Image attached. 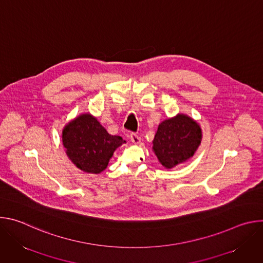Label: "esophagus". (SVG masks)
<instances>
[{"mask_svg":"<svg viewBox=\"0 0 263 263\" xmlns=\"http://www.w3.org/2000/svg\"><path fill=\"white\" fill-rule=\"evenodd\" d=\"M130 139H131V141H132L134 144H139V143H140V137H139L138 135L134 134V133H132V134L130 135Z\"/></svg>","mask_w":263,"mask_h":263,"instance_id":"esophagus-1","label":"esophagus"}]
</instances>
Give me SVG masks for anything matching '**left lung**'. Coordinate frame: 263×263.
Wrapping results in <instances>:
<instances>
[{"mask_svg": "<svg viewBox=\"0 0 263 263\" xmlns=\"http://www.w3.org/2000/svg\"><path fill=\"white\" fill-rule=\"evenodd\" d=\"M202 141V129L197 121L178 114L161 122L153 139L158 161L171 170L191 159Z\"/></svg>", "mask_w": 263, "mask_h": 263, "instance_id": "obj_1", "label": "left lung"}]
</instances>
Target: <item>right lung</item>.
Segmentation results:
<instances>
[{"label": "right lung", "instance_id": "add662e5", "mask_svg": "<svg viewBox=\"0 0 263 263\" xmlns=\"http://www.w3.org/2000/svg\"><path fill=\"white\" fill-rule=\"evenodd\" d=\"M62 143L74 166L97 175L107 167L116 149L126 141L121 136L109 134L97 118L87 112L64 126Z\"/></svg>", "mask_w": 263, "mask_h": 263}]
</instances>
